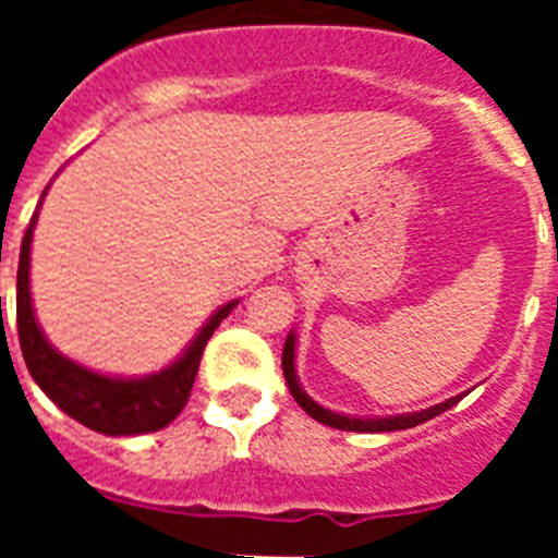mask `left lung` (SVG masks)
<instances>
[{"instance_id": "obj_1", "label": "left lung", "mask_w": 558, "mask_h": 558, "mask_svg": "<svg viewBox=\"0 0 558 558\" xmlns=\"http://www.w3.org/2000/svg\"><path fill=\"white\" fill-rule=\"evenodd\" d=\"M282 372H284V379H288V388H290V393H293L295 402H299V405H302L304 411H307L310 416L315 418V422H322V425L335 427V430H352V433L408 430V427L422 425V422H427V418L438 416V413L450 411V408L458 405V402H461V397H463V393H461V397L447 399V402H441V405L427 408V411L399 413V416H372V418H366V416H343V413H335V411H329V408L318 405L315 399H310L307 393H304V388L299 386V374H295V332H290L288 340H284Z\"/></svg>"}]
</instances>
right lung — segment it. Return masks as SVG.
<instances>
[{
	"instance_id": "add662e5",
	"label": "right lung",
	"mask_w": 558,
	"mask_h": 558,
	"mask_svg": "<svg viewBox=\"0 0 558 558\" xmlns=\"http://www.w3.org/2000/svg\"><path fill=\"white\" fill-rule=\"evenodd\" d=\"M38 211L29 220L19 254L16 276V324L19 343H22L24 363L38 383L66 416L97 430L102 436H140V433L161 430L184 411L190 399L192 383L201 366L206 340L220 327L226 315L236 307V302L223 304L209 322L201 327L186 352L172 366L161 368L147 377H108V374L92 372L75 360L63 357L47 338L33 313L29 299V245H33V229H36Z\"/></svg>"
}]
</instances>
